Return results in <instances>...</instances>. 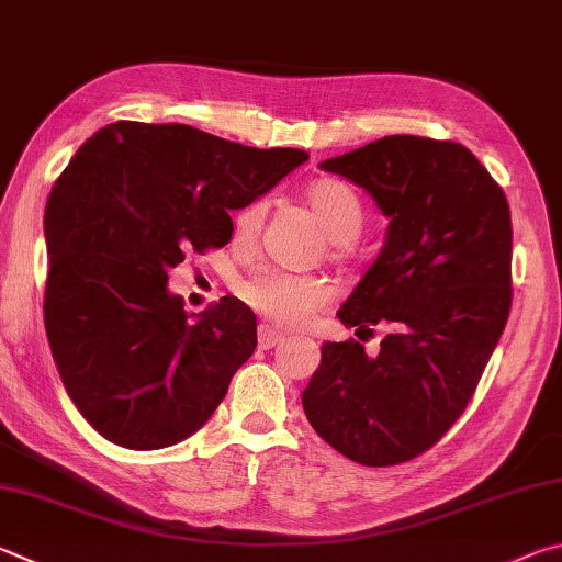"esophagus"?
I'll return each instance as SVG.
<instances>
[{
    "mask_svg": "<svg viewBox=\"0 0 562 562\" xmlns=\"http://www.w3.org/2000/svg\"><path fill=\"white\" fill-rule=\"evenodd\" d=\"M280 341H282V334L278 329H272V326H268V324H260V329H258V346H260V349L268 351Z\"/></svg>",
    "mask_w": 562,
    "mask_h": 562,
    "instance_id": "esophagus-1",
    "label": "esophagus"
}]
</instances>
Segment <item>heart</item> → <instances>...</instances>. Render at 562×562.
I'll list each match as a JSON object with an SVG mask.
<instances>
[{
    "instance_id": "b5f03b06",
    "label": "heart",
    "mask_w": 562,
    "mask_h": 562,
    "mask_svg": "<svg viewBox=\"0 0 562 562\" xmlns=\"http://www.w3.org/2000/svg\"><path fill=\"white\" fill-rule=\"evenodd\" d=\"M307 203L319 218L326 238L331 243H351L363 231L366 211L349 183L336 179L314 181L307 189ZM265 201H250L233 221V231L240 243H250L258 236L265 221ZM243 297L250 307L280 326H300L314 312L324 310L331 300V288L322 278L294 274L282 270H268L243 284Z\"/></svg>"
}]
</instances>
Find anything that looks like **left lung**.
<instances>
[{"label": "left lung", "instance_id": "8db88e82", "mask_svg": "<svg viewBox=\"0 0 562 562\" xmlns=\"http://www.w3.org/2000/svg\"><path fill=\"white\" fill-rule=\"evenodd\" d=\"M319 169L361 187L387 218L379 258L336 312L385 324L375 356L324 341L302 393L310 425L366 467L423 454L482 379L512 310V211L472 151L415 135L375 139ZM371 331V329H369Z\"/></svg>", "mask_w": 562, "mask_h": 562}]
</instances>
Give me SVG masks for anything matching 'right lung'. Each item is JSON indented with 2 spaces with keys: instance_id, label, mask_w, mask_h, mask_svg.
Segmentation results:
<instances>
[{
  "instance_id": "right-lung-1",
  "label": "right lung",
  "mask_w": 562,
  "mask_h": 562,
  "mask_svg": "<svg viewBox=\"0 0 562 562\" xmlns=\"http://www.w3.org/2000/svg\"><path fill=\"white\" fill-rule=\"evenodd\" d=\"M307 159L130 120L78 147L46 201L44 319L66 393L105 440L161 450L209 423L258 346V322L236 297L189 316L169 270L226 246L231 211Z\"/></svg>"
}]
</instances>
